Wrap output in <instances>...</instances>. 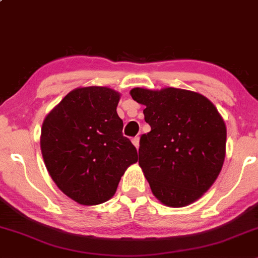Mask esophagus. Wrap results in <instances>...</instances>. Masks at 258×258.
<instances>
[{
  "instance_id": "esophagus-1",
  "label": "esophagus",
  "mask_w": 258,
  "mask_h": 258,
  "mask_svg": "<svg viewBox=\"0 0 258 258\" xmlns=\"http://www.w3.org/2000/svg\"><path fill=\"white\" fill-rule=\"evenodd\" d=\"M132 143H133V146H135L138 149V148H139V137L132 138Z\"/></svg>"
}]
</instances>
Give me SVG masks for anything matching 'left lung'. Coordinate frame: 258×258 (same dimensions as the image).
Listing matches in <instances>:
<instances>
[{
    "instance_id": "obj_1",
    "label": "left lung",
    "mask_w": 258,
    "mask_h": 258,
    "mask_svg": "<svg viewBox=\"0 0 258 258\" xmlns=\"http://www.w3.org/2000/svg\"><path fill=\"white\" fill-rule=\"evenodd\" d=\"M146 106L150 132L139 141V166L154 197L184 207L215 183L226 158L227 128L216 106L203 94L182 88H132Z\"/></svg>"
}]
</instances>
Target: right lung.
<instances>
[{
    "label": "right lung",
    "instance_id": "right-lung-1",
    "mask_svg": "<svg viewBox=\"0 0 258 258\" xmlns=\"http://www.w3.org/2000/svg\"><path fill=\"white\" fill-rule=\"evenodd\" d=\"M121 94L102 86L78 87L44 117L41 153L53 182L80 205L114 197L137 149L122 136L116 112Z\"/></svg>",
    "mask_w": 258,
    "mask_h": 258
}]
</instances>
